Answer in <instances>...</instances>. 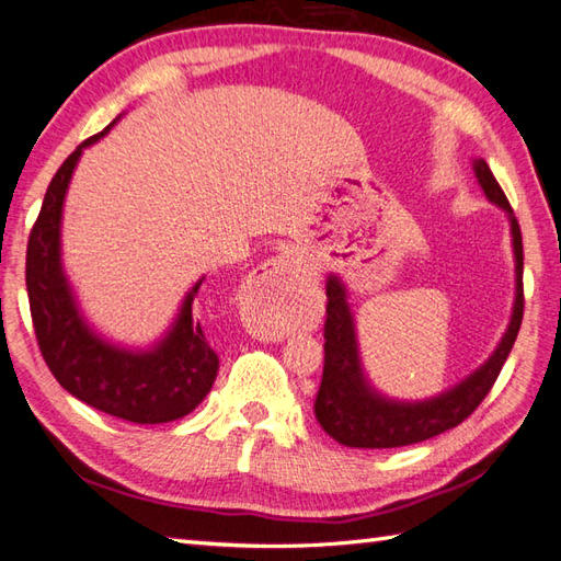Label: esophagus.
<instances>
[{
  "label": "esophagus",
  "mask_w": 561,
  "mask_h": 561,
  "mask_svg": "<svg viewBox=\"0 0 561 561\" xmlns=\"http://www.w3.org/2000/svg\"><path fill=\"white\" fill-rule=\"evenodd\" d=\"M309 280H312V268H309L307 256L300 249H285L264 261L254 271V276H249L244 285L247 309L264 319L276 317V312H283L297 300V293H302Z\"/></svg>",
  "instance_id": "34e87169"
}]
</instances>
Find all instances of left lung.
<instances>
[{"label":"left lung","mask_w":561,"mask_h":561,"mask_svg":"<svg viewBox=\"0 0 561 561\" xmlns=\"http://www.w3.org/2000/svg\"><path fill=\"white\" fill-rule=\"evenodd\" d=\"M476 178L484 196L506 210L512 222L514 256H516V302L502 343L492 357L468 379L454 389L430 398V401H393L375 391L365 379L359 365L357 335L351 307L345 300V285L329 276L327 280V323H323V375L314 401V415L323 432L343 446L353 449H396L437 437V434L460 425L484 396L490 393L496 377L512 353L514 341L524 319V242L514 208L504 196L500 182L494 180L490 165L476 160Z\"/></svg>","instance_id":"1"}]
</instances>
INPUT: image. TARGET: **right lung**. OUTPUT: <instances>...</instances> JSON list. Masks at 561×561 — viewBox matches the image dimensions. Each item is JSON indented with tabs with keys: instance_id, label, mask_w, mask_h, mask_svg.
<instances>
[{
	"instance_id": "1",
	"label": "right lung",
	"mask_w": 561,
	"mask_h": 561,
	"mask_svg": "<svg viewBox=\"0 0 561 561\" xmlns=\"http://www.w3.org/2000/svg\"><path fill=\"white\" fill-rule=\"evenodd\" d=\"M110 127L77 146L47 186L26 252L31 317L43 359L71 396L112 417L160 425L190 415L218 375V355L208 345L202 323L192 317L202 280L186 293L163 341L151 351H124L89 329L61 268L59 222L69 180L83 148L105 136Z\"/></svg>"
}]
</instances>
